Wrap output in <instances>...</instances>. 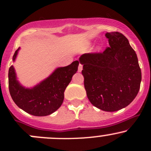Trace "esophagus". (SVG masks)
<instances>
[{"instance_id":"34e87169","label":"esophagus","mask_w":151,"mask_h":151,"mask_svg":"<svg viewBox=\"0 0 151 151\" xmlns=\"http://www.w3.org/2000/svg\"><path fill=\"white\" fill-rule=\"evenodd\" d=\"M82 69H83L82 65H81V64H79V67H78V72H81V70H82Z\"/></svg>"}]
</instances>
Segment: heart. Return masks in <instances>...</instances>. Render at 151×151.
Returning a JSON list of instances; mask_svg holds the SVG:
<instances>
[{
	"mask_svg": "<svg viewBox=\"0 0 151 151\" xmlns=\"http://www.w3.org/2000/svg\"><path fill=\"white\" fill-rule=\"evenodd\" d=\"M90 46H91V42H87L84 43V45L81 46V47H79L78 50H79V51H85V50H87Z\"/></svg>",
	"mask_w": 151,
	"mask_h": 151,
	"instance_id": "1",
	"label": "heart"
}]
</instances>
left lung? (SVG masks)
<instances>
[{
    "mask_svg": "<svg viewBox=\"0 0 151 151\" xmlns=\"http://www.w3.org/2000/svg\"><path fill=\"white\" fill-rule=\"evenodd\" d=\"M105 36L109 47L104 52L84 54L79 62L90 102L102 111H116L136 98L141 71L136 52L124 35L112 32Z\"/></svg>",
    "mask_w": 151,
    "mask_h": 151,
    "instance_id": "left-lung-1",
    "label": "left lung"
}]
</instances>
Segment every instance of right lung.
I'll return each instance as SVG.
<instances>
[{"label": "right lung", "mask_w": 151, "mask_h": 151, "mask_svg": "<svg viewBox=\"0 0 151 151\" xmlns=\"http://www.w3.org/2000/svg\"><path fill=\"white\" fill-rule=\"evenodd\" d=\"M20 47L13 57L15 62ZM79 61L76 60L66 67H58L49 77L33 87L23 86L18 80L15 68L10 66L8 71L9 91L15 102L24 111L36 116H45L54 113L61 106L66 87L77 72Z\"/></svg>", "instance_id": "obj_1"}]
</instances>
